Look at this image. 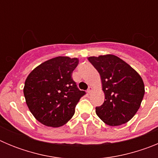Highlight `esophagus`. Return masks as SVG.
I'll list each match as a JSON object with an SVG mask.
<instances>
[{
  "mask_svg": "<svg viewBox=\"0 0 158 158\" xmlns=\"http://www.w3.org/2000/svg\"><path fill=\"white\" fill-rule=\"evenodd\" d=\"M92 91H93V88H92V87H89V89H88V90H87L88 94H90V93H92Z\"/></svg>",
  "mask_w": 158,
  "mask_h": 158,
  "instance_id": "34e87169",
  "label": "esophagus"
}]
</instances>
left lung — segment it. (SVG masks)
Segmentation results:
<instances>
[{
  "label": "left lung",
  "mask_w": 158,
  "mask_h": 158,
  "mask_svg": "<svg viewBox=\"0 0 158 158\" xmlns=\"http://www.w3.org/2000/svg\"><path fill=\"white\" fill-rule=\"evenodd\" d=\"M101 77L105 100L96 113L109 126H119L133 118L140 107L145 86L140 75L113 54L89 57Z\"/></svg>",
  "instance_id": "left-lung-1"
}]
</instances>
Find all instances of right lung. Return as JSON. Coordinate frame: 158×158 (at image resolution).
Masks as SVG:
<instances>
[{
  "label": "right lung",
  "mask_w": 158,
  "mask_h": 158,
  "mask_svg": "<svg viewBox=\"0 0 158 158\" xmlns=\"http://www.w3.org/2000/svg\"><path fill=\"white\" fill-rule=\"evenodd\" d=\"M77 58L59 56L47 60L29 73L23 94L31 114L43 125L63 126L74 115L75 107L85 94L73 80Z\"/></svg>",
  "instance_id": "add662e5"
}]
</instances>
